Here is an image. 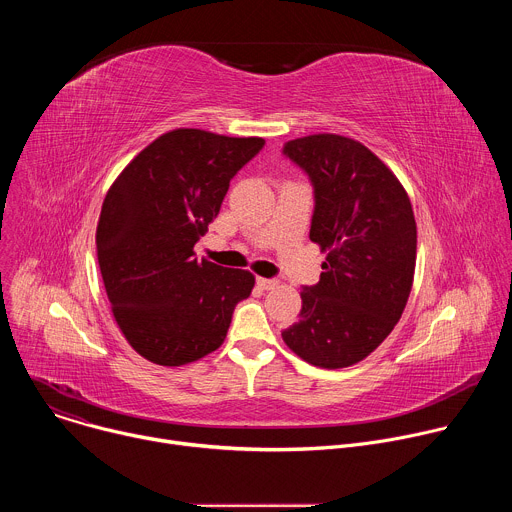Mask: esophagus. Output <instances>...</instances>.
<instances>
[{"mask_svg": "<svg viewBox=\"0 0 512 512\" xmlns=\"http://www.w3.org/2000/svg\"><path fill=\"white\" fill-rule=\"evenodd\" d=\"M257 285L261 289H275L279 285L277 279H267V277H257Z\"/></svg>", "mask_w": 512, "mask_h": 512, "instance_id": "esophagus-1", "label": "esophagus"}]
</instances>
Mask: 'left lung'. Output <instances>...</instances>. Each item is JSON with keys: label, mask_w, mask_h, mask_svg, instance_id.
<instances>
[{"label": "left lung", "mask_w": 512, "mask_h": 512, "mask_svg": "<svg viewBox=\"0 0 512 512\" xmlns=\"http://www.w3.org/2000/svg\"><path fill=\"white\" fill-rule=\"evenodd\" d=\"M283 156L314 186L310 239L326 251L300 320L283 342L320 369L367 358L395 328L411 294L417 227L395 174L360 141L318 133L291 139Z\"/></svg>", "instance_id": "left-lung-1"}]
</instances>
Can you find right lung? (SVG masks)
<instances>
[{
  "label": "right lung",
  "instance_id": "right-lung-1",
  "mask_svg": "<svg viewBox=\"0 0 512 512\" xmlns=\"http://www.w3.org/2000/svg\"><path fill=\"white\" fill-rule=\"evenodd\" d=\"M265 139L174 129L139 152L109 188L97 259L117 326L137 354L180 367L221 346L255 275L194 257L233 176Z\"/></svg>",
  "mask_w": 512,
  "mask_h": 512
}]
</instances>
